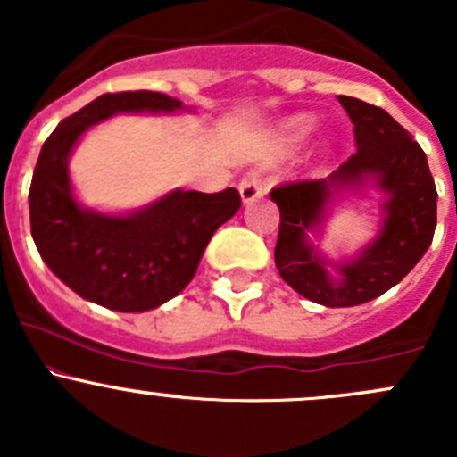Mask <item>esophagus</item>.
Returning a JSON list of instances; mask_svg holds the SVG:
<instances>
[{
    "label": "esophagus",
    "mask_w": 457,
    "mask_h": 457,
    "mask_svg": "<svg viewBox=\"0 0 457 457\" xmlns=\"http://www.w3.org/2000/svg\"><path fill=\"white\" fill-rule=\"evenodd\" d=\"M238 192H241V199L243 203H252L256 199H261L265 195V186H262V179L258 174H245L238 183Z\"/></svg>",
    "instance_id": "1"
}]
</instances>
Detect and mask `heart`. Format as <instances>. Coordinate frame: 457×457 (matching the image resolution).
<instances>
[{
  "label": "heart",
  "mask_w": 457,
  "mask_h": 457,
  "mask_svg": "<svg viewBox=\"0 0 457 457\" xmlns=\"http://www.w3.org/2000/svg\"><path fill=\"white\" fill-rule=\"evenodd\" d=\"M312 126H314V119L307 117V114H303V117L289 119V121L283 126V139L289 141V143L303 141L307 135H310Z\"/></svg>",
  "instance_id": "heart-1"
}]
</instances>
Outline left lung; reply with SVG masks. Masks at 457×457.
<instances>
[{"label": "left lung", "instance_id": "8db88e82", "mask_svg": "<svg viewBox=\"0 0 457 457\" xmlns=\"http://www.w3.org/2000/svg\"><path fill=\"white\" fill-rule=\"evenodd\" d=\"M338 101L352 119L358 150L329 177L270 192L280 210L274 261L280 278L301 296L325 307H353L398 285L425 256L436 232L437 192L427 154L389 112L353 96L340 95ZM367 178L387 196L383 228L353 262L334 266L317 254L309 232L320 228L340 189L366 185Z\"/></svg>", "mask_w": 457, "mask_h": 457}]
</instances>
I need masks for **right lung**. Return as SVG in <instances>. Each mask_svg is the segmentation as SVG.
Masks as SVG:
<instances>
[{"label":"right lung","instance_id":"right-lung-1","mask_svg":"<svg viewBox=\"0 0 457 457\" xmlns=\"http://www.w3.org/2000/svg\"><path fill=\"white\" fill-rule=\"evenodd\" d=\"M163 92H108L63 119L32 174L30 232L46 265L86 301L114 312H147L195 278L212 234L237 214L234 187L214 195L174 190L139 212L101 214L77 203L68 159L90 126L119 112H177Z\"/></svg>","mask_w":457,"mask_h":457}]
</instances>
